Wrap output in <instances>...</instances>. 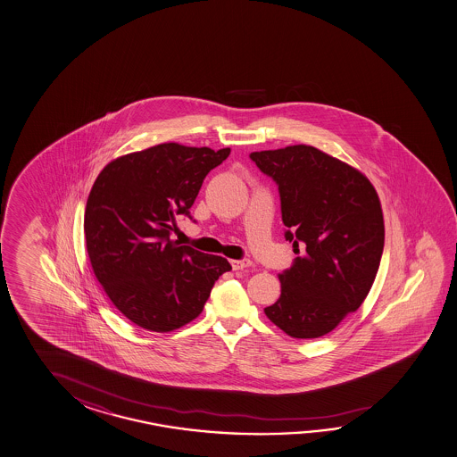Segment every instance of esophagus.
Instances as JSON below:
<instances>
[{"label":"esophagus","mask_w":457,"mask_h":457,"mask_svg":"<svg viewBox=\"0 0 457 457\" xmlns=\"http://www.w3.org/2000/svg\"><path fill=\"white\" fill-rule=\"evenodd\" d=\"M250 263H252V262H250L249 259L233 260V262H231V267H233L234 271H239V270L250 267Z\"/></svg>","instance_id":"1"}]
</instances>
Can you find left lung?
Returning <instances> with one entry per match:
<instances>
[{
    "label": "left lung",
    "mask_w": 457,
    "mask_h": 457,
    "mask_svg": "<svg viewBox=\"0 0 457 457\" xmlns=\"http://www.w3.org/2000/svg\"><path fill=\"white\" fill-rule=\"evenodd\" d=\"M250 160L278 186L286 241L295 253L303 245L265 313L289 337H323L361 307L375 281L385 245L377 190L315 146L253 152Z\"/></svg>",
    "instance_id": "obj_1"
}]
</instances>
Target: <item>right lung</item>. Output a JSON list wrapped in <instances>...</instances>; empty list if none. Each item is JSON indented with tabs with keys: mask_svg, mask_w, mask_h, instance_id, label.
Instances as JSON below:
<instances>
[{
	"mask_svg": "<svg viewBox=\"0 0 457 457\" xmlns=\"http://www.w3.org/2000/svg\"><path fill=\"white\" fill-rule=\"evenodd\" d=\"M229 154L160 144L98 174L84 216L88 259L104 293L138 327L164 333L189 323L231 270L223 257L170 239L176 216L192 220L202 182Z\"/></svg>",
	"mask_w": 457,
	"mask_h": 457,
	"instance_id": "add662e5",
	"label": "right lung"
}]
</instances>
